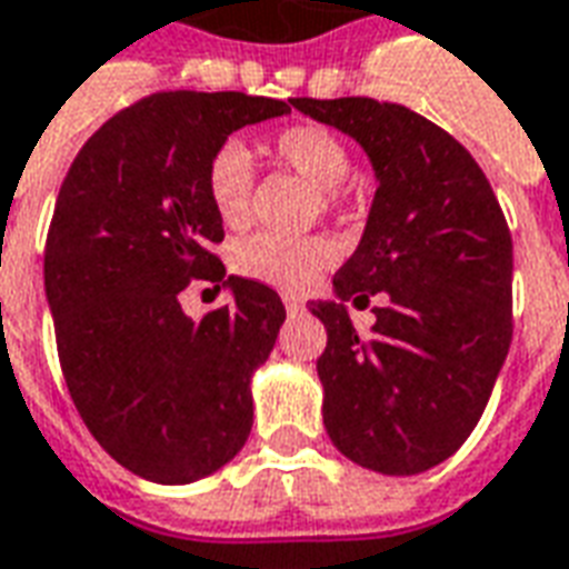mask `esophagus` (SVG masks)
<instances>
[{
	"label": "esophagus",
	"mask_w": 569,
	"mask_h": 569,
	"mask_svg": "<svg viewBox=\"0 0 569 569\" xmlns=\"http://www.w3.org/2000/svg\"><path fill=\"white\" fill-rule=\"evenodd\" d=\"M283 305H286V311H289V313L305 311V301H301L298 296H283Z\"/></svg>",
	"instance_id": "esophagus-1"
}]
</instances>
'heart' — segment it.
I'll use <instances>...</instances> for the list:
<instances>
[{
  "label": "heart",
  "mask_w": 569,
  "mask_h": 569,
  "mask_svg": "<svg viewBox=\"0 0 569 569\" xmlns=\"http://www.w3.org/2000/svg\"><path fill=\"white\" fill-rule=\"evenodd\" d=\"M271 150L286 169L305 178L326 209L339 206L341 184L351 172V153L339 134L326 126L298 122L273 134ZM206 197L224 228H243L252 212V160L243 144L228 141L206 166ZM339 249L326 237H280L258 233L246 240L233 264L237 271L283 292H305L336 261Z\"/></svg>",
  "instance_id": "1"
}]
</instances>
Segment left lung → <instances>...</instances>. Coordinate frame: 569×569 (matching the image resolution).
<instances>
[{
	"instance_id": "obj_1",
	"label": "left lung",
	"mask_w": 569,
	"mask_h": 569,
	"mask_svg": "<svg viewBox=\"0 0 569 569\" xmlns=\"http://www.w3.org/2000/svg\"><path fill=\"white\" fill-rule=\"evenodd\" d=\"M296 110L367 150L376 197L336 301H311L326 326L317 360L326 435L379 475H422L462 447L511 345V233L487 174L452 134L409 107L372 98H296ZM373 309L357 333L348 297Z\"/></svg>"
}]
</instances>
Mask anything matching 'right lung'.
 I'll return each mask as SVG.
<instances>
[{"instance_id":"right-lung-1","label":"right lung","mask_w":569,"mask_h":569,"mask_svg":"<svg viewBox=\"0 0 569 569\" xmlns=\"http://www.w3.org/2000/svg\"><path fill=\"white\" fill-rule=\"evenodd\" d=\"M296 101L160 91L91 134L63 178L46 240V298L63 381L91 437L153 483L209 478L252 431V372L286 308L271 286L224 277V228L206 166L243 126ZM221 282L231 305L190 321L177 296Z\"/></svg>"}]
</instances>
